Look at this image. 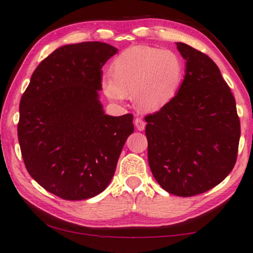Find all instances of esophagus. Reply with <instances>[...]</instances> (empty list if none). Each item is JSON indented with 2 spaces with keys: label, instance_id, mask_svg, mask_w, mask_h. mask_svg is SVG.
Returning a JSON list of instances; mask_svg holds the SVG:
<instances>
[{
  "label": "esophagus",
  "instance_id": "obj_1",
  "mask_svg": "<svg viewBox=\"0 0 253 253\" xmlns=\"http://www.w3.org/2000/svg\"><path fill=\"white\" fill-rule=\"evenodd\" d=\"M135 126H136V128L138 130H144L145 127H146V123H145V121L142 118L137 117L135 119Z\"/></svg>",
  "mask_w": 253,
  "mask_h": 253
}]
</instances>
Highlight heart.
I'll use <instances>...</instances> for the list:
<instances>
[{
	"label": "heart",
	"instance_id": "1",
	"mask_svg": "<svg viewBox=\"0 0 253 253\" xmlns=\"http://www.w3.org/2000/svg\"><path fill=\"white\" fill-rule=\"evenodd\" d=\"M185 61L171 49L132 46L114 59L112 75H105V95L123 102L127 91L142 111L155 112L171 102L185 75Z\"/></svg>",
	"mask_w": 253,
	"mask_h": 253
}]
</instances>
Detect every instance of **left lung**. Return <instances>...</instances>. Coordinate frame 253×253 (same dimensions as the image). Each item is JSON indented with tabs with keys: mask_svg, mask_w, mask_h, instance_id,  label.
I'll list each match as a JSON object with an SVG mask.
<instances>
[{
	"mask_svg": "<svg viewBox=\"0 0 253 253\" xmlns=\"http://www.w3.org/2000/svg\"><path fill=\"white\" fill-rule=\"evenodd\" d=\"M177 48L186 74L177 95L145 117L148 163L169 194L192 197L219 185L237 162L240 119L230 87L208 55Z\"/></svg>",
	"mask_w": 253,
	"mask_h": 253,
	"instance_id": "8db88e82",
	"label": "left lung"
}]
</instances>
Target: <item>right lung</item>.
Listing matches in <instances>:
<instances>
[{
  "label": "right lung",
  "mask_w": 253,
  "mask_h": 253,
  "mask_svg": "<svg viewBox=\"0 0 253 253\" xmlns=\"http://www.w3.org/2000/svg\"><path fill=\"white\" fill-rule=\"evenodd\" d=\"M117 48L102 42L64 45L36 67L20 102L17 136L25 167L50 194L83 200L106 189L132 115H105L102 67Z\"/></svg>",
  "instance_id": "add662e5"
}]
</instances>
